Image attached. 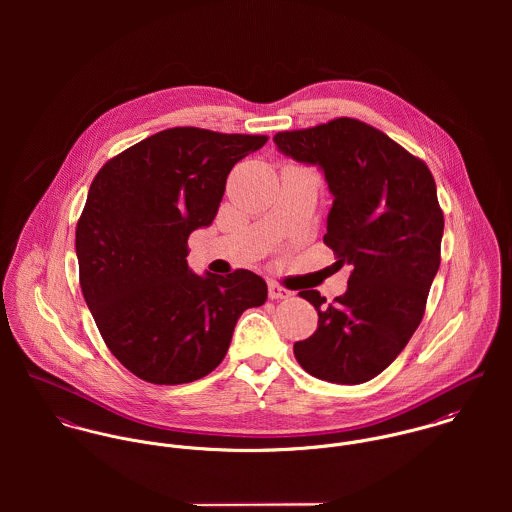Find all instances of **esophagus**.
<instances>
[{
    "mask_svg": "<svg viewBox=\"0 0 512 512\" xmlns=\"http://www.w3.org/2000/svg\"><path fill=\"white\" fill-rule=\"evenodd\" d=\"M268 297L270 299H288V297H292V292L282 288V286H278V284H270L268 286Z\"/></svg>",
    "mask_w": 512,
    "mask_h": 512,
    "instance_id": "1",
    "label": "esophagus"
}]
</instances>
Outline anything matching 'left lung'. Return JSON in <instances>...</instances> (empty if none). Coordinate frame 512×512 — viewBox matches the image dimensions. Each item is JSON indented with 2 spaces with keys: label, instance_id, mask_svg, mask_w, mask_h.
<instances>
[{
  "label": "left lung",
  "instance_id": "1",
  "mask_svg": "<svg viewBox=\"0 0 512 512\" xmlns=\"http://www.w3.org/2000/svg\"><path fill=\"white\" fill-rule=\"evenodd\" d=\"M274 144L325 175L333 207L323 242L351 266L333 303L299 292L319 321L293 355L315 378L361 384L400 355L424 317L443 236L436 181L424 161L353 118L282 132Z\"/></svg>",
  "mask_w": 512,
  "mask_h": 512
}]
</instances>
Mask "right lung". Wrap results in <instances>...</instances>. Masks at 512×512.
<instances>
[{
  "instance_id": "add662e5",
  "label": "right lung",
  "mask_w": 512,
  "mask_h": 512,
  "mask_svg": "<svg viewBox=\"0 0 512 512\" xmlns=\"http://www.w3.org/2000/svg\"><path fill=\"white\" fill-rule=\"evenodd\" d=\"M266 136L163 130L110 159L76 224L84 301L112 355L151 384H185L224 359L238 317L266 282L187 264V238L217 217L230 169Z\"/></svg>"
}]
</instances>
